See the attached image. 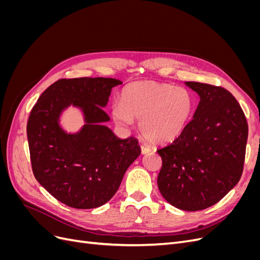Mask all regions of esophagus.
Wrapping results in <instances>:
<instances>
[{"label":"esophagus","instance_id":"1","mask_svg":"<svg viewBox=\"0 0 260 260\" xmlns=\"http://www.w3.org/2000/svg\"><path fill=\"white\" fill-rule=\"evenodd\" d=\"M151 151H152V148L148 145H141V152H142V154H147Z\"/></svg>","mask_w":260,"mask_h":260}]
</instances>
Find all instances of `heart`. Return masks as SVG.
<instances>
[{"label":"heart","instance_id":"heart-1","mask_svg":"<svg viewBox=\"0 0 260 260\" xmlns=\"http://www.w3.org/2000/svg\"><path fill=\"white\" fill-rule=\"evenodd\" d=\"M121 103H115L112 115L117 124L130 127L140 119L142 135L153 143L178 138L194 111L192 93L179 86L155 81H137L124 86Z\"/></svg>","mask_w":260,"mask_h":260}]
</instances>
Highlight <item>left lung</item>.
<instances>
[{"mask_svg": "<svg viewBox=\"0 0 260 260\" xmlns=\"http://www.w3.org/2000/svg\"><path fill=\"white\" fill-rule=\"evenodd\" d=\"M184 83L199 94L200 102L181 135L157 149L162 159L157 184L172 206L196 211L215 205L238 184L248 125L228 90L194 81Z\"/></svg>", "mask_w": 260, "mask_h": 260, "instance_id": "1", "label": "left lung"}]
</instances>
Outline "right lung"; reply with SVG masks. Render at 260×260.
Returning <instances> with one entry per match:
<instances>
[{"label":"right lung","instance_id":"right-lung-1","mask_svg":"<svg viewBox=\"0 0 260 260\" xmlns=\"http://www.w3.org/2000/svg\"><path fill=\"white\" fill-rule=\"evenodd\" d=\"M114 78H75L51 84L37 101L27 123L31 165L37 181L55 199L78 209L111 200L130 165L141 154L138 140L119 139L105 122ZM73 106L83 114L79 132L67 133L60 116Z\"/></svg>","mask_w":260,"mask_h":260}]
</instances>
